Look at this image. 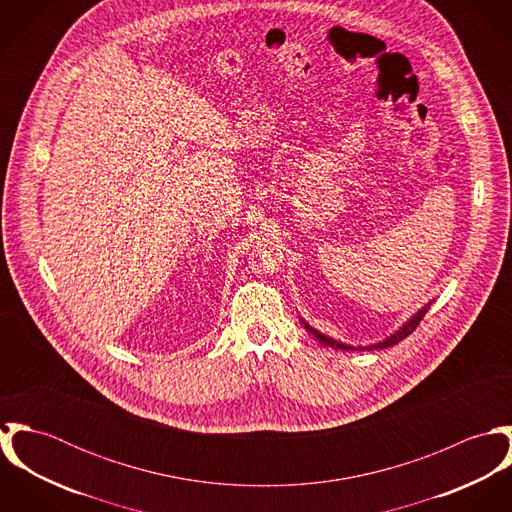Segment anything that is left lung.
Here are the masks:
<instances>
[{
  "label": "left lung",
  "mask_w": 512,
  "mask_h": 512,
  "mask_svg": "<svg viewBox=\"0 0 512 512\" xmlns=\"http://www.w3.org/2000/svg\"><path fill=\"white\" fill-rule=\"evenodd\" d=\"M428 307H430V303L426 305V307H422L408 323H404V327L400 329V331H396L394 335H390L388 339H384V341H380V343H376V345H370V347H349V345H343V343H337V341H333V339H329V337H325V335H321L319 331H315L313 327H309L305 321H303V325H305V329L321 343V345H325V347H333V349H345V351H370V349H386V347H392V345H396V343H400L402 339H406L418 325H420V321L424 319V315H426V311H428Z\"/></svg>",
  "instance_id": "8db88e82"
}]
</instances>
